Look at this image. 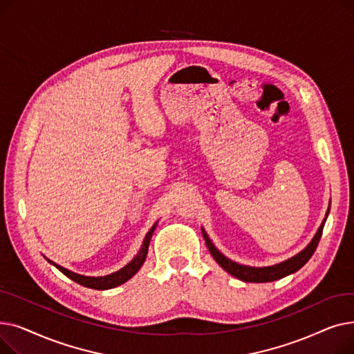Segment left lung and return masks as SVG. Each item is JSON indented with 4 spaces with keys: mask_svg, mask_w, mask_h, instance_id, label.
<instances>
[{
    "mask_svg": "<svg viewBox=\"0 0 354 354\" xmlns=\"http://www.w3.org/2000/svg\"><path fill=\"white\" fill-rule=\"evenodd\" d=\"M328 212H330V203H328V209L326 212V216L322 222V225L319 227L317 232H315V235L313 236V239L310 241L308 245L304 250H301L294 257L286 259V261H281V263L274 264V266H268V267H250V266L238 264V263L232 261V259H230L228 257H225L214 245L211 238L208 236V234L203 228H202V235H203V238H205V244L215 261L227 272H230L232 277L238 278V280H241V281H245V283H270V281L280 280V278H284L290 274H294L308 261L311 255L314 254L315 248H317V245H319V241L322 238Z\"/></svg>",
    "mask_w": 354,
    "mask_h": 354,
    "instance_id": "8db88e82",
    "label": "left lung"
}]
</instances>
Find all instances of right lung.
<instances>
[{
	"label": "right lung",
	"instance_id": "obj_1",
	"mask_svg": "<svg viewBox=\"0 0 354 354\" xmlns=\"http://www.w3.org/2000/svg\"><path fill=\"white\" fill-rule=\"evenodd\" d=\"M156 225H158V222H155L153 227L147 231V234H146V236L143 239V243L140 245V250L133 257L132 261H130L129 264H126L119 271L111 272L109 275H103V277H86V275H82V274L73 272V271H70V270H67V268H64V267H62L59 264H55V263L51 261V259H48L46 257L44 258L47 259V261L51 266H54L55 268L60 270L66 277H68L70 280H73L74 283H77V284H80L83 287L93 288V290H110V288H115L118 286H122L127 280H130V278H132L140 270V267L143 266L145 259H146V255H147V250H149V243H151V238L153 235V231H155Z\"/></svg>",
	"mask_w": 354,
	"mask_h": 354
}]
</instances>
